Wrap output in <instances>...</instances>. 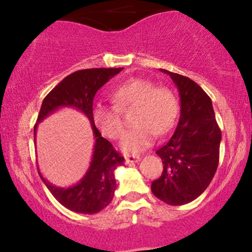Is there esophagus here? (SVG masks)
<instances>
[{
    "instance_id": "esophagus-1",
    "label": "esophagus",
    "mask_w": 252,
    "mask_h": 252,
    "mask_svg": "<svg viewBox=\"0 0 252 252\" xmlns=\"http://www.w3.org/2000/svg\"><path fill=\"white\" fill-rule=\"evenodd\" d=\"M124 158H126V163H134L138 162L140 161V156L138 155H131V154H126L124 155Z\"/></svg>"
}]
</instances>
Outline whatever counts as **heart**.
Wrapping results in <instances>:
<instances>
[{
    "instance_id": "1",
    "label": "heart",
    "mask_w": 252,
    "mask_h": 252,
    "mask_svg": "<svg viewBox=\"0 0 252 252\" xmlns=\"http://www.w3.org/2000/svg\"><path fill=\"white\" fill-rule=\"evenodd\" d=\"M115 105L94 104L92 117L104 136L117 140L124 130L122 111L136 108L134 128L129 129L121 141L126 153H138L148 148L155 135H164L173 128L178 115L175 96L164 86H155L152 80L131 78L112 92Z\"/></svg>"
}]
</instances>
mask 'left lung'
I'll return each instance as SVG.
<instances>
[{
    "label": "left lung",
    "instance_id": "left-lung-1",
    "mask_svg": "<svg viewBox=\"0 0 252 252\" xmlns=\"http://www.w3.org/2000/svg\"><path fill=\"white\" fill-rule=\"evenodd\" d=\"M175 83L180 96V120L175 132L156 150L162 174L152 182V192L166 204H189L209 187L219 163L221 131L211 98L195 82L160 68Z\"/></svg>",
    "mask_w": 252,
    "mask_h": 252
}]
</instances>
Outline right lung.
Instances as JSON below:
<instances>
[{
    "instance_id": "right-lung-1",
    "label": "right lung",
    "mask_w": 252,
    "mask_h": 252,
    "mask_svg": "<svg viewBox=\"0 0 252 252\" xmlns=\"http://www.w3.org/2000/svg\"><path fill=\"white\" fill-rule=\"evenodd\" d=\"M122 70L123 68L120 67L76 71L63 78L42 100L37 123L59 108L70 106L82 111L89 118L96 138L90 168L77 185L68 189L53 186L39 173L52 195L63 207L73 212L94 215L108 206L114 198L116 189L114 172L118 166L124 163V158L115 150L114 146L106 138L102 137L99 130L96 128L92 117V105L98 90ZM37 123L34 126V132Z\"/></svg>"
}]
</instances>
